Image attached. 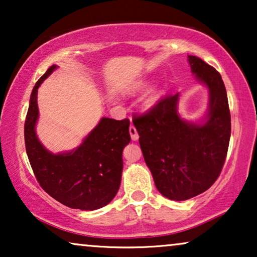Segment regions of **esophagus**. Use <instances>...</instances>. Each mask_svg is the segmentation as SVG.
<instances>
[{
	"mask_svg": "<svg viewBox=\"0 0 257 257\" xmlns=\"http://www.w3.org/2000/svg\"><path fill=\"white\" fill-rule=\"evenodd\" d=\"M128 131H130V135H131L132 140H138L139 135H138V132H137V128L135 127V126H133V125L130 126Z\"/></svg>",
	"mask_w": 257,
	"mask_h": 257,
	"instance_id": "esophagus-1",
	"label": "esophagus"
}]
</instances>
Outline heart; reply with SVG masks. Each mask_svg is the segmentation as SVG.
Masks as SVG:
<instances>
[{
  "label": "heart",
  "instance_id": "b5f03b06",
  "mask_svg": "<svg viewBox=\"0 0 257 257\" xmlns=\"http://www.w3.org/2000/svg\"><path fill=\"white\" fill-rule=\"evenodd\" d=\"M152 99H153V98H152Z\"/></svg>",
  "mask_w": 257,
  "mask_h": 257
}]
</instances>
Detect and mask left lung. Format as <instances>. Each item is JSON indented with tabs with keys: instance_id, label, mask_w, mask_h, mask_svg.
<instances>
[{
	"instance_id": "8db88e82",
	"label": "left lung",
	"mask_w": 257,
	"mask_h": 257,
	"mask_svg": "<svg viewBox=\"0 0 257 257\" xmlns=\"http://www.w3.org/2000/svg\"><path fill=\"white\" fill-rule=\"evenodd\" d=\"M192 72L209 89L207 121L187 122L179 117V93L161 97L133 118L140 149L158 191L175 201L207 191L222 171L230 139V111L221 75L196 56H188Z\"/></svg>"
}]
</instances>
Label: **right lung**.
I'll return each mask as SVG.
<instances>
[{
  "label": "right lung",
  "instance_id": "add662e5",
  "mask_svg": "<svg viewBox=\"0 0 257 257\" xmlns=\"http://www.w3.org/2000/svg\"><path fill=\"white\" fill-rule=\"evenodd\" d=\"M56 69L50 66L35 84L24 122L28 159L38 184L49 195L70 208L94 210L117 194L121 180L122 150L131 140L130 119L101 118L93 131L73 152L52 154L38 142L37 89Z\"/></svg>",
  "mask_w": 257,
  "mask_h": 257
}]
</instances>
